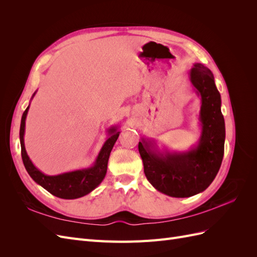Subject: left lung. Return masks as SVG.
<instances>
[{"instance_id": "obj_1", "label": "left lung", "mask_w": 257, "mask_h": 257, "mask_svg": "<svg viewBox=\"0 0 257 257\" xmlns=\"http://www.w3.org/2000/svg\"><path fill=\"white\" fill-rule=\"evenodd\" d=\"M189 76L201 103L198 144L184 152L161 151L154 141L146 138L138 144L148 181L159 192L179 198L205 191L214 180L224 155L225 122L213 74L195 63Z\"/></svg>"}]
</instances>
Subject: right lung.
Returning a JSON list of instances; mask_svg holds the SVG:
<instances>
[{
    "instance_id": "add662e5",
    "label": "right lung",
    "mask_w": 257,
    "mask_h": 257,
    "mask_svg": "<svg viewBox=\"0 0 257 257\" xmlns=\"http://www.w3.org/2000/svg\"><path fill=\"white\" fill-rule=\"evenodd\" d=\"M32 95V98L35 95ZM30 105L27 107L21 118L20 124V145H21V157L23 164L28 174L33 180L40 184L45 190H47L52 195L63 198V199H76L87 195L100 184L104 180L107 173V164L110 152L114 143L119 137L120 131L118 126H111L108 130V138L104 143L102 149L99 150L97 158L91 167L77 169L73 172L63 173L56 176H48L43 174L40 169H37L32 161L30 160L25 147V131H26V119L29 111Z\"/></svg>"
}]
</instances>
